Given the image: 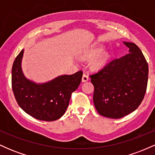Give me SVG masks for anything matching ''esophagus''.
I'll list each match as a JSON object with an SVG mask.
<instances>
[{"mask_svg": "<svg viewBox=\"0 0 155 155\" xmlns=\"http://www.w3.org/2000/svg\"><path fill=\"white\" fill-rule=\"evenodd\" d=\"M89 80V76L86 73H84L83 76H82V81L83 82H85V81H87Z\"/></svg>", "mask_w": 155, "mask_h": 155, "instance_id": "esophagus-1", "label": "esophagus"}]
</instances>
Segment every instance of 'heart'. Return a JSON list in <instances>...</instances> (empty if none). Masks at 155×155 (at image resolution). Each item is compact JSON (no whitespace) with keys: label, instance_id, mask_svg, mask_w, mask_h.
Here are the masks:
<instances>
[{"label":"heart","instance_id":"1","mask_svg":"<svg viewBox=\"0 0 155 155\" xmlns=\"http://www.w3.org/2000/svg\"><path fill=\"white\" fill-rule=\"evenodd\" d=\"M103 47H97V48H95V49H93L91 51V54H93V55H96L97 54H99V53H101V51H103ZM106 58H101V59H99L98 60H97V61L95 63V67H97V68H101L102 66H104L105 65V63H106Z\"/></svg>","mask_w":155,"mask_h":155}]
</instances>
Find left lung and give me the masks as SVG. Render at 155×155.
<instances>
[{
  "mask_svg": "<svg viewBox=\"0 0 155 155\" xmlns=\"http://www.w3.org/2000/svg\"><path fill=\"white\" fill-rule=\"evenodd\" d=\"M129 53L114 59L90 76L94 86L93 102L102 116L120 119L134 111L147 91L149 67L139 47L123 42Z\"/></svg>",
  "mask_w": 155,
  "mask_h": 155,
  "instance_id": "8db88e82",
  "label": "left lung"
}]
</instances>
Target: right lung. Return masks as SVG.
<instances>
[{
  "instance_id": "right-lung-1",
  "label": "right lung",
  "mask_w": 155,
  "mask_h": 155,
  "mask_svg": "<svg viewBox=\"0 0 155 155\" xmlns=\"http://www.w3.org/2000/svg\"><path fill=\"white\" fill-rule=\"evenodd\" d=\"M24 50L15 58L12 69V85L17 104L28 114L37 120L54 121L65 114L71 96L79 86L83 72L63 75L44 84L26 79L21 63Z\"/></svg>"
}]
</instances>
